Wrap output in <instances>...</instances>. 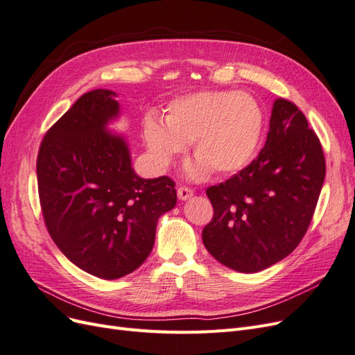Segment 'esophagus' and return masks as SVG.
Returning <instances> with one entry per match:
<instances>
[{
    "label": "esophagus",
    "mask_w": 355,
    "mask_h": 355,
    "mask_svg": "<svg viewBox=\"0 0 355 355\" xmlns=\"http://www.w3.org/2000/svg\"><path fill=\"white\" fill-rule=\"evenodd\" d=\"M192 196H194V189H192V188H189V187H179L178 188V197H179V200L185 201V200L191 198Z\"/></svg>",
    "instance_id": "esophagus-1"
}]
</instances>
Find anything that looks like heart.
I'll return each mask as SVG.
<instances>
[{
    "label": "heart",
    "mask_w": 355,
    "mask_h": 355,
    "mask_svg": "<svg viewBox=\"0 0 355 355\" xmlns=\"http://www.w3.org/2000/svg\"><path fill=\"white\" fill-rule=\"evenodd\" d=\"M263 115L257 101L244 92L204 90L180 96L164 110V124L148 116L144 137L158 166H166L191 144L196 163L192 179L211 170L231 175L241 170L261 142Z\"/></svg>",
    "instance_id": "heart-1"
}]
</instances>
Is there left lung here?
<instances>
[{"label":"left lung","mask_w":355,"mask_h":355,"mask_svg":"<svg viewBox=\"0 0 355 355\" xmlns=\"http://www.w3.org/2000/svg\"><path fill=\"white\" fill-rule=\"evenodd\" d=\"M326 176L320 139L297 106L277 99L266 144L249 166L209 187L202 243L222 265L257 272L292 253L313 220Z\"/></svg>","instance_id":"8db88e82"}]
</instances>
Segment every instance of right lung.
Wrapping results in <instances>:
<instances>
[{
	"label": "right lung",
	"mask_w": 355,
	"mask_h": 355,
	"mask_svg": "<svg viewBox=\"0 0 355 355\" xmlns=\"http://www.w3.org/2000/svg\"><path fill=\"white\" fill-rule=\"evenodd\" d=\"M118 111L112 90L84 93L49 128L37 158L50 237L73 265L105 280L146 261L158 218L178 201L173 179L139 178L124 139L106 132Z\"/></svg>",
	"instance_id": "right-lung-1"
}]
</instances>
